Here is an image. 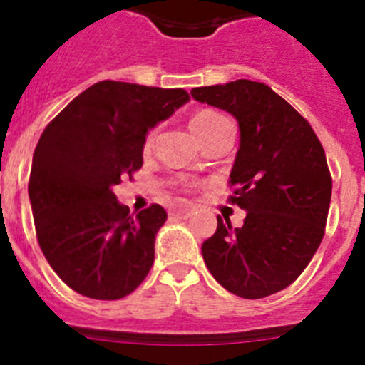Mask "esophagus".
Here are the masks:
<instances>
[{"mask_svg": "<svg viewBox=\"0 0 365 365\" xmlns=\"http://www.w3.org/2000/svg\"><path fill=\"white\" fill-rule=\"evenodd\" d=\"M192 212H193L192 205H179V206H175V208H172V210H170V215H172V217L185 219V217H188Z\"/></svg>", "mask_w": 365, "mask_h": 365, "instance_id": "esophagus-1", "label": "esophagus"}]
</instances>
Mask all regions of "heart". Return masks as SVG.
Here are the masks:
<instances>
[{
	"instance_id": "1",
	"label": "heart",
	"mask_w": 365,
	"mask_h": 365,
	"mask_svg": "<svg viewBox=\"0 0 365 365\" xmlns=\"http://www.w3.org/2000/svg\"><path fill=\"white\" fill-rule=\"evenodd\" d=\"M227 124H230V120H228L225 115H221V113L214 111V109H201V111L195 113V115L192 117V120H190L193 133L197 135L201 140H205L206 137H210L212 133L219 131L222 125H227ZM153 138H155V131H150L146 140H144V148H146V150H150L151 148Z\"/></svg>"
}]
</instances>
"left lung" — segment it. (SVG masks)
<instances>
[{
  "mask_svg": "<svg viewBox=\"0 0 365 365\" xmlns=\"http://www.w3.org/2000/svg\"><path fill=\"white\" fill-rule=\"evenodd\" d=\"M192 96L234 115L241 135L228 201L247 217L241 228L217 217L201 248L206 267L240 298L276 294L296 282L324 240L333 192L324 148L311 124L265 83L193 87Z\"/></svg>",
  "mask_w": 365,
  "mask_h": 365,
  "instance_id": "1",
  "label": "left lung"
}]
</instances>
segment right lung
<instances>
[{
    "label": "right lung",
    "instance_id": "add662e5",
    "mask_svg": "<svg viewBox=\"0 0 365 365\" xmlns=\"http://www.w3.org/2000/svg\"><path fill=\"white\" fill-rule=\"evenodd\" d=\"M188 100L185 89L104 80L41 133L29 179L36 237L54 272L78 294L120 299L150 272L166 210L151 205L133 217L113 186L143 168L148 130Z\"/></svg>",
    "mask_w": 365,
    "mask_h": 365
}]
</instances>
